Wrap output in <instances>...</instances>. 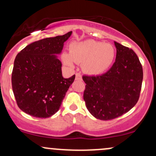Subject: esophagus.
<instances>
[{"mask_svg": "<svg viewBox=\"0 0 156 156\" xmlns=\"http://www.w3.org/2000/svg\"><path fill=\"white\" fill-rule=\"evenodd\" d=\"M75 80H78V81H81L82 77L80 73H76L75 74Z\"/></svg>", "mask_w": 156, "mask_h": 156, "instance_id": "1", "label": "esophagus"}]
</instances>
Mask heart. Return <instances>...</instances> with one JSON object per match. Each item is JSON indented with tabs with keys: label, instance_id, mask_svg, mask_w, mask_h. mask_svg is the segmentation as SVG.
I'll list each match as a JSON object with an SVG mask.
<instances>
[{
	"label": "heart",
	"instance_id": "b5f03b06",
	"mask_svg": "<svg viewBox=\"0 0 156 156\" xmlns=\"http://www.w3.org/2000/svg\"><path fill=\"white\" fill-rule=\"evenodd\" d=\"M115 51L112 45L94 40L74 43L69 53L62 54L63 61L69 66L74 62L83 64V69L87 74L96 75L104 73L112 64Z\"/></svg>",
	"mask_w": 156,
	"mask_h": 156
}]
</instances>
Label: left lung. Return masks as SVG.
<instances>
[{"label": "left lung", "instance_id": "left-lung-1", "mask_svg": "<svg viewBox=\"0 0 156 156\" xmlns=\"http://www.w3.org/2000/svg\"><path fill=\"white\" fill-rule=\"evenodd\" d=\"M115 61L107 73L83 75L86 83L83 100L87 108L98 119L108 121L120 117L139 99L143 69L132 49L115 41Z\"/></svg>", "mask_w": 156, "mask_h": 156}]
</instances>
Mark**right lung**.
<instances>
[{
    "label": "right lung",
    "mask_w": 156,
    "mask_h": 156,
    "mask_svg": "<svg viewBox=\"0 0 156 156\" xmlns=\"http://www.w3.org/2000/svg\"><path fill=\"white\" fill-rule=\"evenodd\" d=\"M72 32L29 44L17 55L12 86L18 107L33 117L46 119L58 111L75 75L64 78L55 55Z\"/></svg>",
    "instance_id": "obj_1"
}]
</instances>
